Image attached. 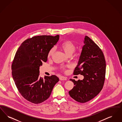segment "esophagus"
<instances>
[{
	"label": "esophagus",
	"instance_id": "esophagus-1",
	"mask_svg": "<svg viewBox=\"0 0 122 122\" xmlns=\"http://www.w3.org/2000/svg\"><path fill=\"white\" fill-rule=\"evenodd\" d=\"M59 80L60 81H66L67 80V78L64 76H60L59 77Z\"/></svg>",
	"mask_w": 122,
	"mask_h": 122
}]
</instances>
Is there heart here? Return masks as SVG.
Here are the masks:
<instances>
[{
	"label": "heart",
	"mask_w": 122,
	"mask_h": 122,
	"mask_svg": "<svg viewBox=\"0 0 122 122\" xmlns=\"http://www.w3.org/2000/svg\"><path fill=\"white\" fill-rule=\"evenodd\" d=\"M60 47L67 55L69 56L72 54V53L75 52L76 50V45L73 41L70 40H67L62 43L60 45ZM54 48H51L48 52V57H50L51 56H52L54 52ZM62 69L64 70L65 69L64 67H63L62 68Z\"/></svg>",
	"instance_id": "heart-1"
}]
</instances>
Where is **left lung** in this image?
<instances>
[{
  "label": "left lung",
  "mask_w": 122,
  "mask_h": 122,
  "mask_svg": "<svg viewBox=\"0 0 122 122\" xmlns=\"http://www.w3.org/2000/svg\"><path fill=\"white\" fill-rule=\"evenodd\" d=\"M78 64L74 75L84 76L83 80L70 79L75 86L69 91L70 96L76 101L85 103L97 96L103 87L106 64L103 53L98 46L86 36Z\"/></svg>",
  "instance_id": "1"
}]
</instances>
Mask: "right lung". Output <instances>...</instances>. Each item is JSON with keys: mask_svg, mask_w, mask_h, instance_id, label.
<instances>
[{"mask_svg": "<svg viewBox=\"0 0 122 122\" xmlns=\"http://www.w3.org/2000/svg\"><path fill=\"white\" fill-rule=\"evenodd\" d=\"M59 36H34L23 41L12 64V75L19 92L24 98L36 104L48 98L58 77L52 75L39 77V67L46 62L48 54L59 40Z\"/></svg>", "mask_w": 122, "mask_h": 122, "instance_id": "obj_1", "label": "right lung"}]
</instances>
